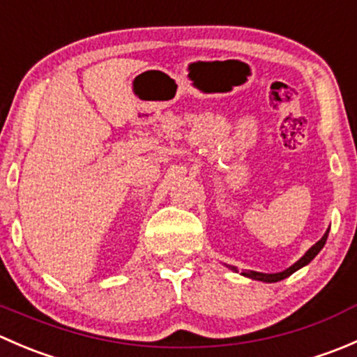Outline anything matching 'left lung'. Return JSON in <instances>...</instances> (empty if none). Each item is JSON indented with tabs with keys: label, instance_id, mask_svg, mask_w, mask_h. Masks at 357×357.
<instances>
[{
	"label": "left lung",
	"instance_id": "8db88e82",
	"mask_svg": "<svg viewBox=\"0 0 357 357\" xmlns=\"http://www.w3.org/2000/svg\"><path fill=\"white\" fill-rule=\"evenodd\" d=\"M328 233H330V228L326 229V233H325V235L321 236V240H318V242H316L314 245H312L311 248H309V250L305 252V254L302 255V257L298 259V261L295 262V264H291L290 268H287V269H285V271H280V273H259V271H250V269H243V271L240 273V275H243V276H245V278L257 280V282H264V283H276V282H282V280L289 278L290 275H294V273H295V271H298V269H301V268H304V266H307L309 262H311L312 259H314L316 255L319 254V250H321V248L325 247L326 238H328ZM226 268H229V269H231V271L238 273V269H236L235 266L226 264Z\"/></svg>",
	"mask_w": 357,
	"mask_h": 357
}]
</instances>
